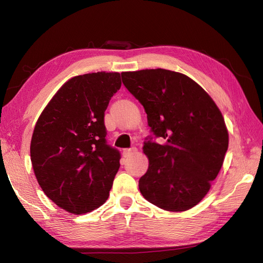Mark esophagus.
<instances>
[{
	"label": "esophagus",
	"instance_id": "esophagus-1",
	"mask_svg": "<svg viewBox=\"0 0 263 263\" xmlns=\"http://www.w3.org/2000/svg\"><path fill=\"white\" fill-rule=\"evenodd\" d=\"M135 152H136V148H126L123 151V156L125 158H128V157H130Z\"/></svg>",
	"mask_w": 263,
	"mask_h": 263
}]
</instances>
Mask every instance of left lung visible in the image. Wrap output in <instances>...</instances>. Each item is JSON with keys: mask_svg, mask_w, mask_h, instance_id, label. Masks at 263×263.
<instances>
[{"mask_svg": "<svg viewBox=\"0 0 263 263\" xmlns=\"http://www.w3.org/2000/svg\"><path fill=\"white\" fill-rule=\"evenodd\" d=\"M123 83L143 105L151 132L149 165L139 191L154 205L182 212L200 203L219 174L229 146L224 118L213 99L190 77L165 69L121 73Z\"/></svg>", "mask_w": 263, "mask_h": 263, "instance_id": "1", "label": "left lung"}]
</instances>
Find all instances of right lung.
I'll list each match as a JSON object with an SVG mask.
<instances>
[{"instance_id":"obj_1","label":"right lung","mask_w":263,"mask_h":263,"mask_svg":"<svg viewBox=\"0 0 263 263\" xmlns=\"http://www.w3.org/2000/svg\"><path fill=\"white\" fill-rule=\"evenodd\" d=\"M120 86L118 72L76 76L36 121L32 167L44 194L69 213L91 212L109 196L120 154L107 144L104 117Z\"/></svg>"}]
</instances>
